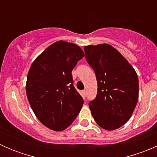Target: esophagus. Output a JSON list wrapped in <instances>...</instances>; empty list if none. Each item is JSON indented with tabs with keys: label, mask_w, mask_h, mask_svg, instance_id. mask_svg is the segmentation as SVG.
<instances>
[{
	"label": "esophagus",
	"mask_w": 157,
	"mask_h": 157,
	"mask_svg": "<svg viewBox=\"0 0 157 157\" xmlns=\"http://www.w3.org/2000/svg\"><path fill=\"white\" fill-rule=\"evenodd\" d=\"M82 92H83V94L84 95V96H86V90H83Z\"/></svg>",
	"instance_id": "1"
}]
</instances>
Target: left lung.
<instances>
[{
    "mask_svg": "<svg viewBox=\"0 0 157 157\" xmlns=\"http://www.w3.org/2000/svg\"><path fill=\"white\" fill-rule=\"evenodd\" d=\"M86 59L94 71L97 95L89 102L95 121L107 131L130 119L138 100L139 81L134 67L108 44L84 47Z\"/></svg>",
    "mask_w": 157,
    "mask_h": 157,
    "instance_id": "8db88e82",
    "label": "left lung"
}]
</instances>
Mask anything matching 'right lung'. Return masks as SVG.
<instances>
[{"label":"right lung","instance_id":"right-lung-1","mask_svg":"<svg viewBox=\"0 0 157 157\" xmlns=\"http://www.w3.org/2000/svg\"><path fill=\"white\" fill-rule=\"evenodd\" d=\"M83 57L78 45L61 40L48 46L30 67L26 86L28 100L38 119L53 131L68 128L83 106L71 72Z\"/></svg>","mask_w":157,"mask_h":157}]
</instances>
